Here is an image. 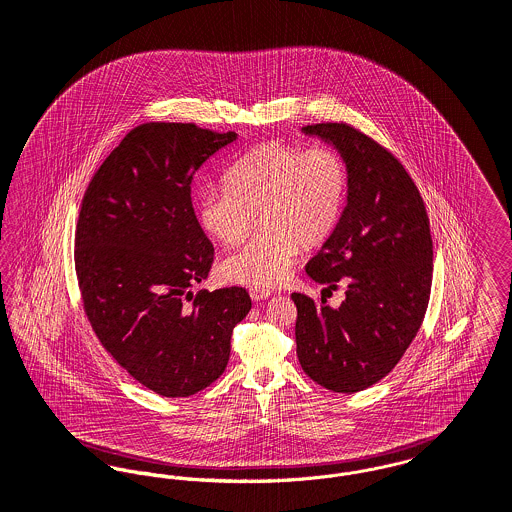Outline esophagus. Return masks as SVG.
Listing matches in <instances>:
<instances>
[{
  "instance_id": "1",
  "label": "esophagus",
  "mask_w": 512,
  "mask_h": 512,
  "mask_svg": "<svg viewBox=\"0 0 512 512\" xmlns=\"http://www.w3.org/2000/svg\"><path fill=\"white\" fill-rule=\"evenodd\" d=\"M249 296H251V300L253 301H261L267 300V298H271L272 294L269 290H261V288H251L249 290Z\"/></svg>"
}]
</instances>
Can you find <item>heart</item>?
I'll use <instances>...</instances> for the list:
<instances>
[{
    "mask_svg": "<svg viewBox=\"0 0 512 512\" xmlns=\"http://www.w3.org/2000/svg\"><path fill=\"white\" fill-rule=\"evenodd\" d=\"M222 191L197 199L201 228L224 245L247 234L251 214L259 232L230 253L220 271L251 288H274L296 255L331 238L348 197V168L329 147L303 151L271 141L243 154L224 172Z\"/></svg>",
    "mask_w": 512,
    "mask_h": 512,
    "instance_id": "b5f03b06",
    "label": "heart"
}]
</instances>
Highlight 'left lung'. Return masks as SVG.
Segmentation results:
<instances>
[{
	"mask_svg": "<svg viewBox=\"0 0 512 512\" xmlns=\"http://www.w3.org/2000/svg\"><path fill=\"white\" fill-rule=\"evenodd\" d=\"M348 168L342 218L305 272L346 300L292 294L298 307L296 344L301 369L332 392H358L379 383L420 331L431 294L433 241L420 191L402 162L348 123H315Z\"/></svg>",
	"mask_w": 512,
	"mask_h": 512,
	"instance_id": "obj_1",
	"label": "left lung"
}]
</instances>
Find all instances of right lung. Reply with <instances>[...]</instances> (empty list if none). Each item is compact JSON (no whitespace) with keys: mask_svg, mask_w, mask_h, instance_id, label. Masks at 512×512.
Instances as JSON below:
<instances>
[{"mask_svg":"<svg viewBox=\"0 0 512 512\" xmlns=\"http://www.w3.org/2000/svg\"><path fill=\"white\" fill-rule=\"evenodd\" d=\"M236 139L195 123L137 125L96 170L81 203L75 271L92 331L160 396H191L214 383L230 360L232 331L251 309L240 286L191 294L214 259L191 181Z\"/></svg>","mask_w":512,"mask_h":512,"instance_id":"1","label":"right lung"}]
</instances>
